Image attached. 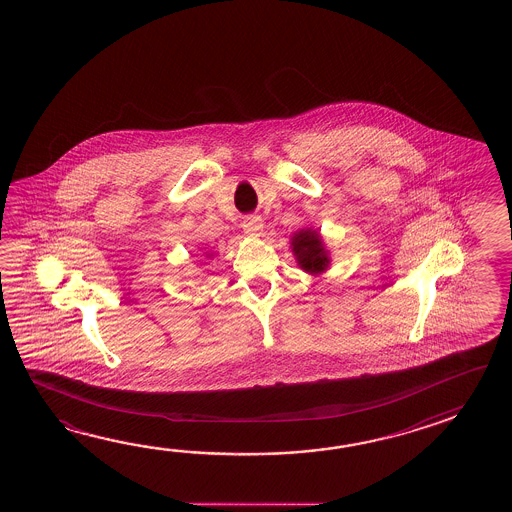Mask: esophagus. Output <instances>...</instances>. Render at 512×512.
Instances as JSON below:
<instances>
[{"label":"esophagus","instance_id":"obj_1","mask_svg":"<svg viewBox=\"0 0 512 512\" xmlns=\"http://www.w3.org/2000/svg\"><path fill=\"white\" fill-rule=\"evenodd\" d=\"M241 227L245 230V234H249V236H260L261 229H263V219L260 216H247L243 219Z\"/></svg>","mask_w":512,"mask_h":512}]
</instances>
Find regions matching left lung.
Segmentation results:
<instances>
[{
  "label": "left lung",
  "mask_w": 512,
  "mask_h": 512,
  "mask_svg": "<svg viewBox=\"0 0 512 512\" xmlns=\"http://www.w3.org/2000/svg\"><path fill=\"white\" fill-rule=\"evenodd\" d=\"M291 251L300 269L318 276L331 265V256L318 229H300L291 238Z\"/></svg>",
  "instance_id": "8db88e82"
}]
</instances>
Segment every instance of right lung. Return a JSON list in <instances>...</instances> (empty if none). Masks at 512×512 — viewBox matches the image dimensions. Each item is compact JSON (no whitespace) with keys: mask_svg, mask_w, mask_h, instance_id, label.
<instances>
[{"mask_svg":"<svg viewBox=\"0 0 512 512\" xmlns=\"http://www.w3.org/2000/svg\"><path fill=\"white\" fill-rule=\"evenodd\" d=\"M205 254H207V252H205ZM208 256H212V254H210V252H208L207 258H208Z\"/></svg>","mask_w":512,"mask_h":512,"instance_id":"obj_1","label":"right lung"}]
</instances>
